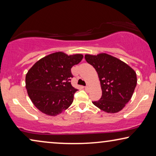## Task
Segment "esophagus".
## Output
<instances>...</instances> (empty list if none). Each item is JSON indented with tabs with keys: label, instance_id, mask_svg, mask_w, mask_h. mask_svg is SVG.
<instances>
[{
	"label": "esophagus",
	"instance_id": "1",
	"mask_svg": "<svg viewBox=\"0 0 156 156\" xmlns=\"http://www.w3.org/2000/svg\"><path fill=\"white\" fill-rule=\"evenodd\" d=\"M84 89H85V90H87V89H89V87H88V86L85 87H84Z\"/></svg>",
	"mask_w": 156,
	"mask_h": 156
}]
</instances>
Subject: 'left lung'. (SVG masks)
<instances>
[{
    "label": "left lung",
    "instance_id": "1",
    "mask_svg": "<svg viewBox=\"0 0 156 156\" xmlns=\"http://www.w3.org/2000/svg\"><path fill=\"white\" fill-rule=\"evenodd\" d=\"M99 76L102 90L101 99L92 103L106 113L120 112L129 101L137 84L135 71L127 64L106 53L86 55Z\"/></svg>",
    "mask_w": 156,
    "mask_h": 156
}]
</instances>
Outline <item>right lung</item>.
Returning <instances> with one entry per match:
<instances>
[{
    "instance_id": "obj_1",
    "label": "right lung",
    "mask_w": 156,
    "mask_h": 156,
    "mask_svg": "<svg viewBox=\"0 0 156 156\" xmlns=\"http://www.w3.org/2000/svg\"><path fill=\"white\" fill-rule=\"evenodd\" d=\"M83 55L55 52L38 60L27 72L25 87L34 105L40 112L55 116L67 109L77 89L72 86L71 68Z\"/></svg>"
}]
</instances>
